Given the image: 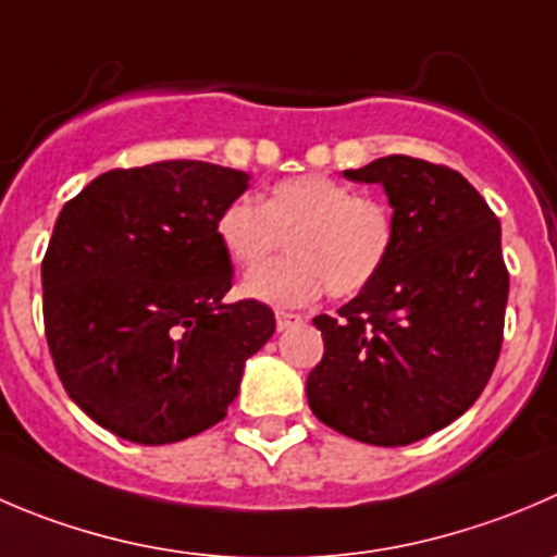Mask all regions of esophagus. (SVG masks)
I'll list each match as a JSON object with an SVG mask.
<instances>
[{"mask_svg":"<svg viewBox=\"0 0 557 557\" xmlns=\"http://www.w3.org/2000/svg\"><path fill=\"white\" fill-rule=\"evenodd\" d=\"M274 318H277V329H280V332H285V329H288V326H296V323H301L299 312L277 310V312H274Z\"/></svg>","mask_w":557,"mask_h":557,"instance_id":"esophagus-1","label":"esophagus"}]
</instances>
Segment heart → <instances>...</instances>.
<instances>
[{
	"label": "heart",
	"instance_id": "heart-1",
	"mask_svg": "<svg viewBox=\"0 0 557 557\" xmlns=\"http://www.w3.org/2000/svg\"><path fill=\"white\" fill-rule=\"evenodd\" d=\"M218 239L242 269L267 261L285 239L290 256L247 274L242 290L274 307H301L323 288L334 299L364 290L388 261L394 214L345 182L305 174L269 187L261 203H228L218 218Z\"/></svg>",
	"mask_w": 557,
	"mask_h": 557
}]
</instances>
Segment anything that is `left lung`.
<instances>
[{
    "mask_svg": "<svg viewBox=\"0 0 557 557\" xmlns=\"http://www.w3.org/2000/svg\"><path fill=\"white\" fill-rule=\"evenodd\" d=\"M345 180L383 187L394 245L337 315L312 318L323 359L307 403L348 438L408 446L466 413L493 375L509 299L500 223L466 176L428 160L388 154Z\"/></svg>",
    "mask_w": 557,
    "mask_h": 557,
    "instance_id": "obj_1",
    "label": "left lung"
}]
</instances>
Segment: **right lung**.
I'll return each mask as SVG.
<instances>
[{
  "mask_svg": "<svg viewBox=\"0 0 557 557\" xmlns=\"http://www.w3.org/2000/svg\"><path fill=\"white\" fill-rule=\"evenodd\" d=\"M245 171L163 160L91 180L59 212L42 258V321L64 392L133 444L223 422L245 361L274 334L256 299L225 301L234 267L218 218Z\"/></svg>",
  "mask_w": 557,
  "mask_h": 557,
  "instance_id": "add662e5",
  "label": "right lung"
}]
</instances>
